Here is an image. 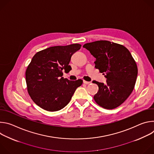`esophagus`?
Wrapping results in <instances>:
<instances>
[{"label": "esophagus", "instance_id": "34e87169", "mask_svg": "<svg viewBox=\"0 0 154 154\" xmlns=\"http://www.w3.org/2000/svg\"><path fill=\"white\" fill-rule=\"evenodd\" d=\"M83 83H85L86 85H89V84L91 83V82H87L86 80H83Z\"/></svg>", "mask_w": 154, "mask_h": 154}]
</instances>
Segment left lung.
I'll list each match as a JSON object with an SVG mask.
<instances>
[{
	"label": "left lung",
	"instance_id": "left-lung-1",
	"mask_svg": "<svg viewBox=\"0 0 154 154\" xmlns=\"http://www.w3.org/2000/svg\"><path fill=\"white\" fill-rule=\"evenodd\" d=\"M83 47L96 58L95 68L105 74V84L93 81L99 86L95 102L105 109L121 105L133 91L138 75L137 63L124 46L105 40L85 44Z\"/></svg>",
	"mask_w": 154,
	"mask_h": 154
}]
</instances>
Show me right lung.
<instances>
[{
    "label": "right lung",
    "instance_id": "right-lung-1",
    "mask_svg": "<svg viewBox=\"0 0 154 154\" xmlns=\"http://www.w3.org/2000/svg\"><path fill=\"white\" fill-rule=\"evenodd\" d=\"M82 45L72 44L57 46L38 52L26 71L27 91L33 101L49 112L63 108L70 102L75 90L83 80L64 79L63 70H71L69 63L72 55Z\"/></svg>",
    "mask_w": 154,
    "mask_h": 154
}]
</instances>
